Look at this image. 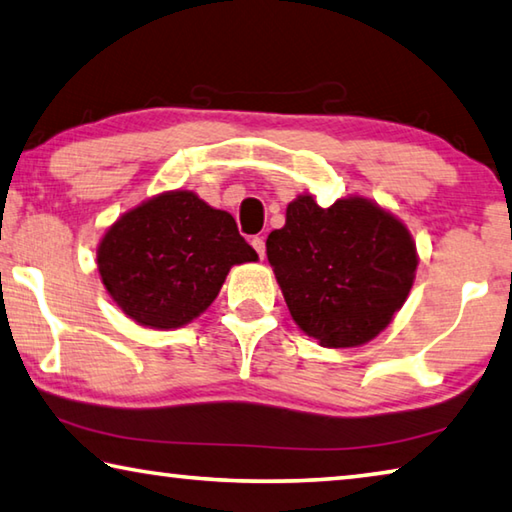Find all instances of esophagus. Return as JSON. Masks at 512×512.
Instances as JSON below:
<instances>
[{
    "label": "esophagus",
    "mask_w": 512,
    "mask_h": 512,
    "mask_svg": "<svg viewBox=\"0 0 512 512\" xmlns=\"http://www.w3.org/2000/svg\"><path fill=\"white\" fill-rule=\"evenodd\" d=\"M250 244H253V248L257 250L259 259H264V255H266V241H264V237H253V241H250Z\"/></svg>",
    "instance_id": "esophagus-1"
}]
</instances>
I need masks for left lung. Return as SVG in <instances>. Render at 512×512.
Listing matches in <instances>:
<instances>
[{
	"instance_id": "8db88e82",
	"label": "left lung",
	"mask_w": 512,
	"mask_h": 512,
	"mask_svg": "<svg viewBox=\"0 0 512 512\" xmlns=\"http://www.w3.org/2000/svg\"><path fill=\"white\" fill-rule=\"evenodd\" d=\"M266 255L291 318L323 348H357L384 332L418 268L409 228L363 196L329 207L298 196Z\"/></svg>"
}]
</instances>
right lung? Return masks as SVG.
<instances>
[{"label":"right lung","mask_w":512,"mask_h":512,"mask_svg":"<svg viewBox=\"0 0 512 512\" xmlns=\"http://www.w3.org/2000/svg\"><path fill=\"white\" fill-rule=\"evenodd\" d=\"M257 262L228 212L189 189L149 198L110 225L97 266L110 298L137 325L176 329L212 305L235 264Z\"/></svg>","instance_id":"add662e5"}]
</instances>
